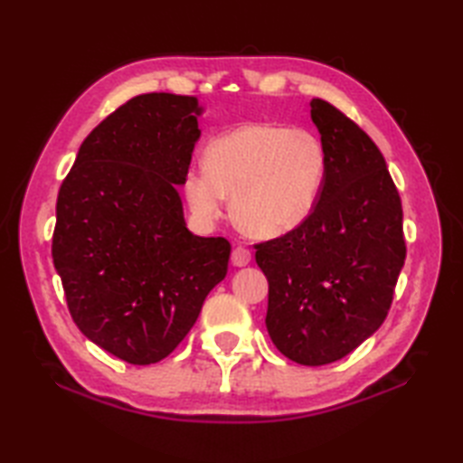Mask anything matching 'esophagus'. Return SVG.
Returning a JSON list of instances; mask_svg holds the SVG:
<instances>
[{
  "label": "esophagus",
  "mask_w": 463,
  "mask_h": 463,
  "mask_svg": "<svg viewBox=\"0 0 463 463\" xmlns=\"http://www.w3.org/2000/svg\"><path fill=\"white\" fill-rule=\"evenodd\" d=\"M252 260V254H250V250L249 249H244V247H239L232 250V264L234 267H247V264Z\"/></svg>",
  "instance_id": "1"
}]
</instances>
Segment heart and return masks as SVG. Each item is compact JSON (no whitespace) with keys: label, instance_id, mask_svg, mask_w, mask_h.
<instances>
[{"label":"heart","instance_id":"heart-1","mask_svg":"<svg viewBox=\"0 0 463 463\" xmlns=\"http://www.w3.org/2000/svg\"><path fill=\"white\" fill-rule=\"evenodd\" d=\"M317 133L279 123H242L213 137L204 166L184 175L183 193L201 219H214L231 196L234 221L254 237H282L308 219L326 176Z\"/></svg>","mask_w":463,"mask_h":463}]
</instances>
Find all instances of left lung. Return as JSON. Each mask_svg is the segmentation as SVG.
Returning a JSON list of instances; mask_svg holds the SVG:
<instances>
[{"instance_id":"obj_1","label":"left lung","mask_w":463,"mask_h":463,"mask_svg":"<svg viewBox=\"0 0 463 463\" xmlns=\"http://www.w3.org/2000/svg\"><path fill=\"white\" fill-rule=\"evenodd\" d=\"M310 117L326 176L298 229L257 244L269 280L267 330L284 356L322 366L356 350L390 310L406 260L402 201L370 137L328 101Z\"/></svg>"}]
</instances>
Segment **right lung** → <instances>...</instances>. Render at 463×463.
Listing matches in <instances>:
<instances>
[{"label":"right lung","instance_id":"1","mask_svg":"<svg viewBox=\"0 0 463 463\" xmlns=\"http://www.w3.org/2000/svg\"><path fill=\"white\" fill-rule=\"evenodd\" d=\"M203 107L137 95L87 135L57 194L53 264L87 338L137 366L179 346L226 277L231 244L186 229L183 186Z\"/></svg>","mask_w":463,"mask_h":463}]
</instances>
